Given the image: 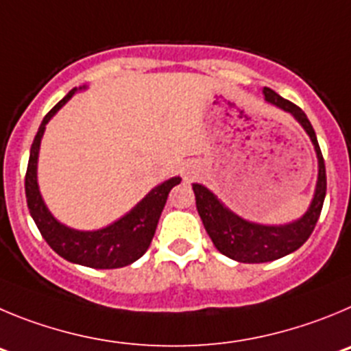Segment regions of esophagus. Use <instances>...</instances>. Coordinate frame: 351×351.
I'll return each mask as SVG.
<instances>
[{
  "label": "esophagus",
  "mask_w": 351,
  "mask_h": 351,
  "mask_svg": "<svg viewBox=\"0 0 351 351\" xmlns=\"http://www.w3.org/2000/svg\"><path fill=\"white\" fill-rule=\"evenodd\" d=\"M192 175H195L194 169H187V171H185V178H191Z\"/></svg>",
  "instance_id": "obj_1"
}]
</instances>
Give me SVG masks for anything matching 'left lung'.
Returning <instances> with one entry per match:
<instances>
[{"label":"left lung","mask_w":351,"mask_h":351,"mask_svg":"<svg viewBox=\"0 0 351 351\" xmlns=\"http://www.w3.org/2000/svg\"><path fill=\"white\" fill-rule=\"evenodd\" d=\"M262 94L269 105L290 113L302 125L313 143L315 154H317L318 178L313 199H311L306 213L301 219L283 223V226H266V223L241 219L234 211H230L210 189L201 183H192L195 194V208H197L199 217L203 220L204 229L213 241L215 248L226 257L238 262H246V264L276 261V258L285 257L301 248L317 226L322 206H324L325 191H327L324 157H322L320 147H318L313 125L308 121L306 113L293 103L278 96L269 87H264Z\"/></svg>","instance_id":"1"}]
</instances>
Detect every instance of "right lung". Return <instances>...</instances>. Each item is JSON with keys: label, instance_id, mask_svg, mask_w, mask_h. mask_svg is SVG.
<instances>
[{"label": "right lung", "instance_id": "obj_1", "mask_svg": "<svg viewBox=\"0 0 351 351\" xmlns=\"http://www.w3.org/2000/svg\"><path fill=\"white\" fill-rule=\"evenodd\" d=\"M77 90L78 89L69 90L58 105L43 117L42 124L38 128L36 136L31 145L26 171L27 208L43 239L62 258L73 264H80V266L94 267V269H117V267L132 264L148 250L156 234L157 222L164 210V204L168 201L169 191L178 185L182 178L173 176L159 183L124 217L101 229L78 230L59 222L47 208L40 187H38V156H40V143L45 132V125L75 96Z\"/></svg>", "mask_w": 351, "mask_h": 351}]
</instances>
